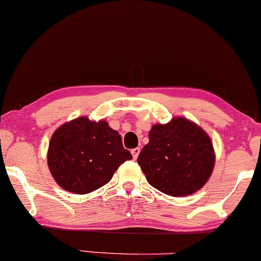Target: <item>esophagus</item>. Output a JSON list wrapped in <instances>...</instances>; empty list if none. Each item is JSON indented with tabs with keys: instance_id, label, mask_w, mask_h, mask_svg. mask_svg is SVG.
I'll return each mask as SVG.
<instances>
[{
	"instance_id": "obj_1",
	"label": "esophagus",
	"mask_w": 261,
	"mask_h": 261,
	"mask_svg": "<svg viewBox=\"0 0 261 261\" xmlns=\"http://www.w3.org/2000/svg\"><path fill=\"white\" fill-rule=\"evenodd\" d=\"M140 147H136V148H134V149H131V153H133V157H134V160H136L137 157H139V154H140Z\"/></svg>"
}]
</instances>
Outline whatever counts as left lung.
<instances>
[{
    "label": "left lung",
    "instance_id": "1",
    "mask_svg": "<svg viewBox=\"0 0 261 261\" xmlns=\"http://www.w3.org/2000/svg\"><path fill=\"white\" fill-rule=\"evenodd\" d=\"M137 163L152 187L170 196H187L211 176L215 151L208 135L195 122L174 118L155 124Z\"/></svg>",
    "mask_w": 261,
    "mask_h": 261
}]
</instances>
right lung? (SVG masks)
<instances>
[{"instance_id":"add662e5","label":"right lung","mask_w":261,"mask_h":261,"mask_svg":"<svg viewBox=\"0 0 261 261\" xmlns=\"http://www.w3.org/2000/svg\"><path fill=\"white\" fill-rule=\"evenodd\" d=\"M131 158L118 131L107 121H91L86 116L61 125L47 149V166L54 179L73 194H88L101 188L120 164Z\"/></svg>"}]
</instances>
